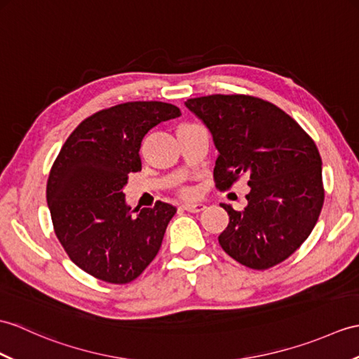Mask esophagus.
<instances>
[{"instance_id": "1", "label": "esophagus", "mask_w": 359, "mask_h": 359, "mask_svg": "<svg viewBox=\"0 0 359 359\" xmlns=\"http://www.w3.org/2000/svg\"><path fill=\"white\" fill-rule=\"evenodd\" d=\"M182 208L188 212H202L206 206L203 203H185Z\"/></svg>"}]
</instances>
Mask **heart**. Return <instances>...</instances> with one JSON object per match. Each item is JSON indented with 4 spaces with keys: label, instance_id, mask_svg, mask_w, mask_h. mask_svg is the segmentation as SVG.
Returning a JSON list of instances; mask_svg holds the SVG:
<instances>
[{
    "label": "heart",
    "instance_id": "heart-1",
    "mask_svg": "<svg viewBox=\"0 0 359 359\" xmlns=\"http://www.w3.org/2000/svg\"><path fill=\"white\" fill-rule=\"evenodd\" d=\"M182 194L183 196H191V189H187V188L182 189Z\"/></svg>",
    "mask_w": 359,
    "mask_h": 359
}]
</instances>
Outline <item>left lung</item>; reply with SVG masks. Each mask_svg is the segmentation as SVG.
Listing matches in <instances>:
<instances>
[{
    "label": "left lung",
    "mask_w": 359,
    "mask_h": 359,
    "mask_svg": "<svg viewBox=\"0 0 359 359\" xmlns=\"http://www.w3.org/2000/svg\"><path fill=\"white\" fill-rule=\"evenodd\" d=\"M185 105L211 131L219 151L215 187L226 191L241 174L249 177L243 211L222 203L229 215L219 236L223 251L258 271L285 262L309 237L324 203L315 142L281 108L260 97L211 95Z\"/></svg>",
    "instance_id": "8db88e82"
}]
</instances>
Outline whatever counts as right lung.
<instances>
[{
	"instance_id": "add662e5",
	"label": "right lung",
	"mask_w": 359,
	"mask_h": 359,
	"mask_svg": "<svg viewBox=\"0 0 359 359\" xmlns=\"http://www.w3.org/2000/svg\"><path fill=\"white\" fill-rule=\"evenodd\" d=\"M180 114L157 101L105 108L82 121L57 154L47 180L55 234L70 260L95 278L125 285L159 252L176 208L159 200L131 211L123 188L128 174L142 170L147 133Z\"/></svg>"
}]
</instances>
